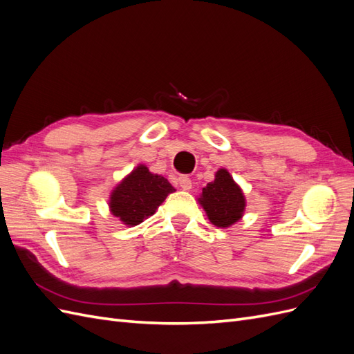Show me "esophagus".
I'll return each instance as SVG.
<instances>
[{
    "instance_id": "obj_1",
    "label": "esophagus",
    "mask_w": 354,
    "mask_h": 354,
    "mask_svg": "<svg viewBox=\"0 0 354 354\" xmlns=\"http://www.w3.org/2000/svg\"><path fill=\"white\" fill-rule=\"evenodd\" d=\"M178 185L183 190H190L192 189V180L187 176H180L178 177Z\"/></svg>"
}]
</instances>
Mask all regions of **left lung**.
<instances>
[{
    "label": "left lung",
    "instance_id": "1",
    "mask_svg": "<svg viewBox=\"0 0 354 354\" xmlns=\"http://www.w3.org/2000/svg\"><path fill=\"white\" fill-rule=\"evenodd\" d=\"M201 205L209 221L217 227H229L236 223L245 209V198L227 169H218L216 180L202 189Z\"/></svg>",
    "mask_w": 354,
    "mask_h": 354
}]
</instances>
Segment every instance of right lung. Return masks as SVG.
Wrapping results in <instances>:
<instances>
[{"label":"right lung","mask_w":354,"mask_h":354,"mask_svg":"<svg viewBox=\"0 0 354 354\" xmlns=\"http://www.w3.org/2000/svg\"><path fill=\"white\" fill-rule=\"evenodd\" d=\"M174 190L167 178L152 174L145 165H138L112 192L111 211L124 224L137 226L146 217L152 216Z\"/></svg>","instance_id":"right-lung-1"}]
</instances>
